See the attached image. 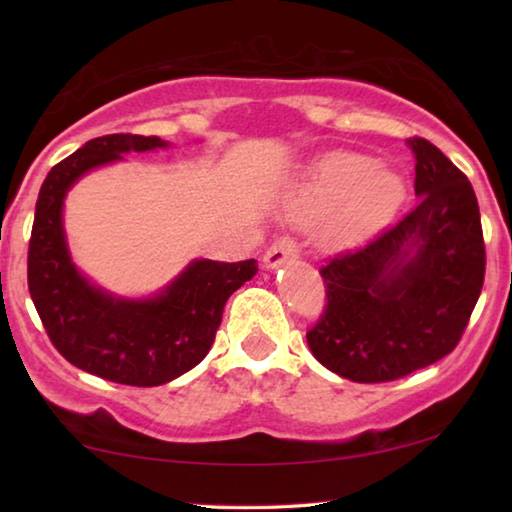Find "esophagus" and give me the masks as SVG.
I'll use <instances>...</instances> for the list:
<instances>
[{
    "instance_id": "34e87169",
    "label": "esophagus",
    "mask_w": 512,
    "mask_h": 512,
    "mask_svg": "<svg viewBox=\"0 0 512 512\" xmlns=\"http://www.w3.org/2000/svg\"><path fill=\"white\" fill-rule=\"evenodd\" d=\"M298 257V244L289 237L284 239H277L275 244L266 250L264 255V266L266 268H277L282 266L284 262H289V259H296Z\"/></svg>"
}]
</instances>
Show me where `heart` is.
I'll use <instances>...</instances> for the list:
<instances>
[{
  "label": "heart",
  "instance_id": "heart-1",
  "mask_svg": "<svg viewBox=\"0 0 512 512\" xmlns=\"http://www.w3.org/2000/svg\"><path fill=\"white\" fill-rule=\"evenodd\" d=\"M400 173L357 151L327 153L309 169L289 196L298 221L320 223V241L327 248H352L370 239L393 219L404 201Z\"/></svg>",
  "mask_w": 512,
  "mask_h": 512
}]
</instances>
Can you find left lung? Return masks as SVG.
<instances>
[{
  "label": "left lung",
  "mask_w": 512,
  "mask_h": 512,
  "mask_svg": "<svg viewBox=\"0 0 512 512\" xmlns=\"http://www.w3.org/2000/svg\"><path fill=\"white\" fill-rule=\"evenodd\" d=\"M406 144L418 205L320 268L327 307L307 332L311 354L359 384L400 379L447 357L483 287L485 246L470 180L431 142Z\"/></svg>",
  "instance_id": "1"
}]
</instances>
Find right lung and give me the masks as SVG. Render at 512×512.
<instances>
[{"label":"right lung","mask_w":512,"mask_h":512,"mask_svg":"<svg viewBox=\"0 0 512 512\" xmlns=\"http://www.w3.org/2000/svg\"><path fill=\"white\" fill-rule=\"evenodd\" d=\"M144 135H103L58 162L40 187L29 241V293L51 343L90 375L128 386H160L185 375L210 352L223 307L257 273L255 259H192L162 291L124 298L76 268L67 246V192L124 153L167 149Z\"/></svg>","instance_id":"add662e5"}]
</instances>
